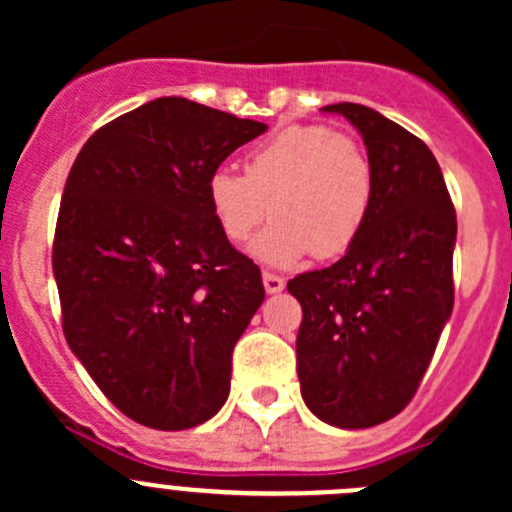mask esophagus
Returning a JSON list of instances; mask_svg holds the SVG:
<instances>
[{"label":"esophagus","instance_id":"1","mask_svg":"<svg viewBox=\"0 0 512 512\" xmlns=\"http://www.w3.org/2000/svg\"><path fill=\"white\" fill-rule=\"evenodd\" d=\"M262 282H265V289L270 294H277L285 289V280L280 275H275V272H262Z\"/></svg>","mask_w":512,"mask_h":512}]
</instances>
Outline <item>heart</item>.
I'll list each match as a JSON object with an SVG mask.
<instances>
[{
	"label": "heart",
	"instance_id": "obj_1",
	"mask_svg": "<svg viewBox=\"0 0 512 512\" xmlns=\"http://www.w3.org/2000/svg\"><path fill=\"white\" fill-rule=\"evenodd\" d=\"M208 203L230 242L250 240L267 213L275 218L252 245L267 265H292L309 252L332 260L369 220L374 170L352 133L322 123L289 126L245 158V175L213 170Z\"/></svg>",
	"mask_w": 512,
	"mask_h": 512
}]
</instances>
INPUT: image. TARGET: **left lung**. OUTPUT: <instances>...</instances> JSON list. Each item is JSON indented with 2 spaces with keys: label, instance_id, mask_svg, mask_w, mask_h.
<instances>
[{
  "label": "left lung",
  "instance_id": "1",
  "mask_svg": "<svg viewBox=\"0 0 512 512\" xmlns=\"http://www.w3.org/2000/svg\"><path fill=\"white\" fill-rule=\"evenodd\" d=\"M324 111L364 138L374 203L342 260L287 282L302 304L297 376L314 416L369 428L414 399L453 312L456 210L421 138L361 103Z\"/></svg>",
  "mask_w": 512,
  "mask_h": 512
}]
</instances>
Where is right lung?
I'll use <instances>...</instances> for the list:
<instances>
[{
    "label": "right lung",
    "instance_id": "1",
    "mask_svg": "<svg viewBox=\"0 0 512 512\" xmlns=\"http://www.w3.org/2000/svg\"><path fill=\"white\" fill-rule=\"evenodd\" d=\"M265 123L165 96L101 126L61 195L54 265L71 352L121 414L158 431L208 421L265 299L260 267L210 213L208 178Z\"/></svg>",
    "mask_w": 512,
    "mask_h": 512
}]
</instances>
